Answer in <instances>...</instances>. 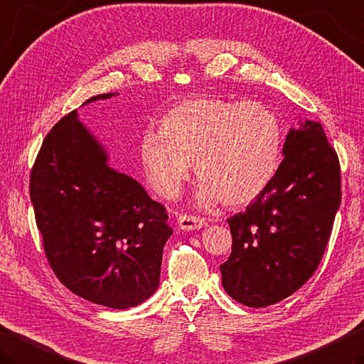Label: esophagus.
Segmentation results:
<instances>
[{"label":"esophagus","instance_id":"34e87169","mask_svg":"<svg viewBox=\"0 0 364 364\" xmlns=\"http://www.w3.org/2000/svg\"><path fill=\"white\" fill-rule=\"evenodd\" d=\"M208 225V220L205 218L200 216H192V215H181L178 218V227H180L181 230H198L202 229V227Z\"/></svg>","mask_w":364,"mask_h":364}]
</instances>
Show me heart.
<instances>
[{
  "mask_svg": "<svg viewBox=\"0 0 364 364\" xmlns=\"http://www.w3.org/2000/svg\"><path fill=\"white\" fill-rule=\"evenodd\" d=\"M282 127L268 105L215 97L189 99L159 121V134L146 132L140 158L149 183L173 198L191 175L203 205L224 200L230 206L255 200L277 170Z\"/></svg>",
  "mask_w": 364,
  "mask_h": 364,
  "instance_id": "b5f03b06",
  "label": "heart"
}]
</instances>
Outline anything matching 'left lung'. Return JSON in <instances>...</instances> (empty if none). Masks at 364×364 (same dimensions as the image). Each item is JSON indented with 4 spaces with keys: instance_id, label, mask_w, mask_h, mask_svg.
Returning a JSON list of instances; mask_svg holds the SVG:
<instances>
[{
    "instance_id": "1",
    "label": "left lung",
    "mask_w": 364,
    "mask_h": 364,
    "mask_svg": "<svg viewBox=\"0 0 364 364\" xmlns=\"http://www.w3.org/2000/svg\"><path fill=\"white\" fill-rule=\"evenodd\" d=\"M272 183L227 219L232 254L220 265L224 290L249 308L290 296L314 274L341 205L338 154L317 121L290 129Z\"/></svg>"
}]
</instances>
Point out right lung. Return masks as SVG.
<instances>
[{
	"instance_id": "1",
	"label": "right lung",
	"mask_w": 364,
	"mask_h": 364,
	"mask_svg": "<svg viewBox=\"0 0 364 364\" xmlns=\"http://www.w3.org/2000/svg\"><path fill=\"white\" fill-rule=\"evenodd\" d=\"M30 197L47 260L73 294L113 309L134 308L154 294L164 245L173 233L166 208L109 166L105 148L77 110L42 141Z\"/></svg>"
}]
</instances>
